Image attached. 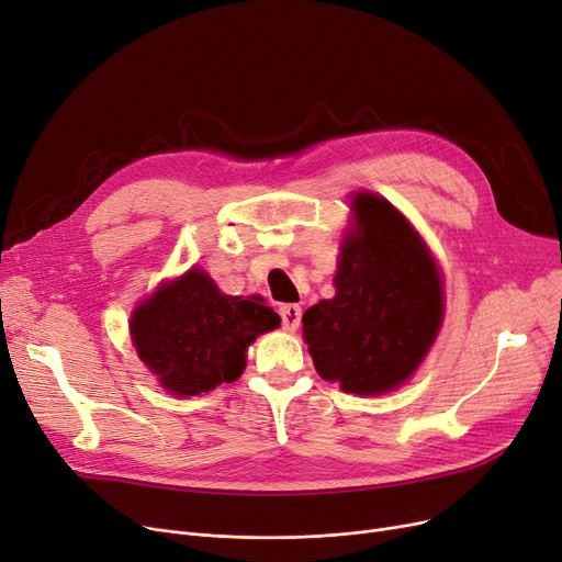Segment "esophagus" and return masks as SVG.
I'll return each mask as SVG.
<instances>
[{"instance_id": "esophagus-1", "label": "esophagus", "mask_w": 562, "mask_h": 562, "mask_svg": "<svg viewBox=\"0 0 562 562\" xmlns=\"http://www.w3.org/2000/svg\"><path fill=\"white\" fill-rule=\"evenodd\" d=\"M279 315H281V325L285 331H295L302 323V308L297 304H283L279 308Z\"/></svg>"}]
</instances>
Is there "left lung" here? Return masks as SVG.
Segmentation results:
<instances>
[{
  "label": "left lung",
  "instance_id": "1",
  "mask_svg": "<svg viewBox=\"0 0 562 562\" xmlns=\"http://www.w3.org/2000/svg\"><path fill=\"white\" fill-rule=\"evenodd\" d=\"M357 233L342 243L336 297L302 323L317 375L345 393L378 395L403 384L437 338L443 292L437 265L407 220L384 199H355Z\"/></svg>",
  "mask_w": 562,
  "mask_h": 562
}]
</instances>
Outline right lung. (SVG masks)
<instances>
[{
	"mask_svg": "<svg viewBox=\"0 0 562 562\" xmlns=\"http://www.w3.org/2000/svg\"><path fill=\"white\" fill-rule=\"evenodd\" d=\"M281 317L262 300L222 295L207 274L190 270L132 315V340L159 384L176 395H199L235 382L256 336Z\"/></svg>",
	"mask_w": 562,
	"mask_h": 562,
	"instance_id": "1",
	"label": "right lung"
}]
</instances>
